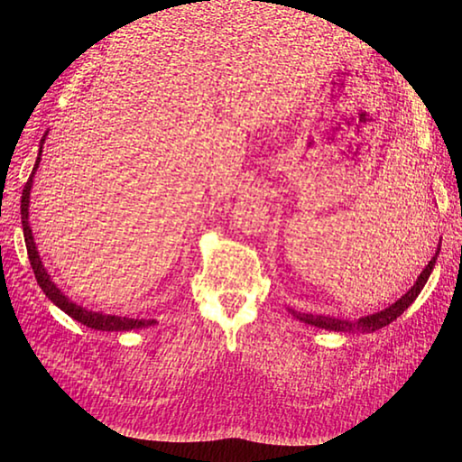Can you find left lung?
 Returning <instances> with one entry per match:
<instances>
[{
    "mask_svg": "<svg viewBox=\"0 0 462 462\" xmlns=\"http://www.w3.org/2000/svg\"><path fill=\"white\" fill-rule=\"evenodd\" d=\"M439 246H441V241L438 245L436 254L431 256V260L428 262V265L422 270V273L418 275L416 283L407 292H404V295L397 302L391 304L389 309H385V310H380V312L370 314V316H362V318H358L355 321L339 319V318H333V316H321V314H304V312H297V310H292V309H289V312L295 316L297 319L304 321V324H310V326L321 328V329L343 331V333H374L377 329L389 326L393 319H397L416 300V297L420 295V291L424 289L428 277H430V273L433 270V265H436V260L439 256Z\"/></svg>",
    "mask_w": 462,
    "mask_h": 462,
    "instance_id": "obj_1",
    "label": "left lung"
}]
</instances>
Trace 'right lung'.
Wrapping results in <instances>:
<instances>
[{
	"label": "right lung",
	"mask_w": 462,
	"mask_h": 462,
	"mask_svg": "<svg viewBox=\"0 0 462 462\" xmlns=\"http://www.w3.org/2000/svg\"><path fill=\"white\" fill-rule=\"evenodd\" d=\"M209 2V0H208ZM44 141H46V134L44 138L40 141V150H38V158H36V163L32 167V173L29 177V180H26V185L23 189V197H21V219H23V235H24V243H26V253H29V260H31V265H32V272L36 275V282L40 285V289L44 291V295L58 306V309H61L65 314L71 316L73 319L80 321L82 326L87 328H92V329H100V331H131V329H138V328H148V326H153L156 324V319H138V318H121V316H111V314H102V312H92V310H87L82 309V306H79L77 302L69 300L61 289H58V285H55L51 282V277L48 275L44 263H42L40 260V254H38V248H36V243H34V236H32V229H31V223H29V204H31V189H32V179H34V173L38 170L40 165V160H42V146H44Z\"/></svg>",
	"instance_id": "obj_1"
}]
</instances>
